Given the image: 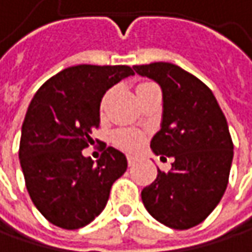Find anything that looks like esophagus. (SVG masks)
<instances>
[{"label":"esophagus","mask_w":252,"mask_h":252,"mask_svg":"<svg viewBox=\"0 0 252 252\" xmlns=\"http://www.w3.org/2000/svg\"><path fill=\"white\" fill-rule=\"evenodd\" d=\"M126 160H128V165L132 166V165H135V163L138 162V158L134 156V155H128V156H126Z\"/></svg>","instance_id":"34e87169"}]
</instances>
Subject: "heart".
Here are the masks:
<instances>
[{
  "label": "heart",
  "instance_id": "obj_1",
  "mask_svg": "<svg viewBox=\"0 0 252 252\" xmlns=\"http://www.w3.org/2000/svg\"><path fill=\"white\" fill-rule=\"evenodd\" d=\"M143 84H146V83H143ZM143 84H140V86H143ZM138 86V87H140ZM137 87V89H138ZM115 143L120 146V147H123V149H126V150H135V149H138L140 146H141V141H143V138H141V135L138 134V132H135V131H128V129H124V131H118L117 134H115Z\"/></svg>",
  "mask_w": 252,
  "mask_h": 252
}]
</instances>
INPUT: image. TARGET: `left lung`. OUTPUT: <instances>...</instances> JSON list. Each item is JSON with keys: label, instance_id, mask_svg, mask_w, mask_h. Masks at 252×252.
I'll list each match as a JSON object with an SVG mask.
<instances>
[{"label": "left lung", "instance_id": "8db88e82", "mask_svg": "<svg viewBox=\"0 0 252 252\" xmlns=\"http://www.w3.org/2000/svg\"><path fill=\"white\" fill-rule=\"evenodd\" d=\"M162 89L160 129L150 141L155 155L172 158L169 172L141 191L147 212L172 229L201 223L219 204L227 187L233 143L212 90L195 76L171 63L134 65Z\"/></svg>", "mask_w": 252, "mask_h": 252}]
</instances>
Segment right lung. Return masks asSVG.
<instances>
[{"mask_svg":"<svg viewBox=\"0 0 252 252\" xmlns=\"http://www.w3.org/2000/svg\"><path fill=\"white\" fill-rule=\"evenodd\" d=\"M128 65L65 68L45 81L26 112L19 159L36 209L52 225L78 229L105 209L112 184L126 171V155L108 147L100 159L83 156L100 123L106 90L132 76Z\"/></svg>","mask_w":252,"mask_h":252,"instance_id":"1","label":"right lung"}]
</instances>
